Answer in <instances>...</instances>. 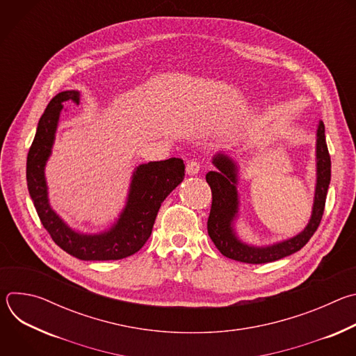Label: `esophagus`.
<instances>
[{"label":"esophagus","instance_id":"esophagus-1","mask_svg":"<svg viewBox=\"0 0 356 356\" xmlns=\"http://www.w3.org/2000/svg\"><path fill=\"white\" fill-rule=\"evenodd\" d=\"M198 172H200V163H198V162L191 161V162H188V163L186 165V173H187L188 176H194V175H197Z\"/></svg>","mask_w":356,"mask_h":356}]
</instances>
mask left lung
I'll list each match as a JSON object with an SVG mask.
<instances>
[{
	"mask_svg": "<svg viewBox=\"0 0 356 356\" xmlns=\"http://www.w3.org/2000/svg\"><path fill=\"white\" fill-rule=\"evenodd\" d=\"M216 172H209L206 180L211 187L213 204L207 222L211 241L224 257L243 264H268L279 261L300 250L317 231L323 218L327 191L331 180V159L325 142V127L320 121L316 142V166L317 180L314 204L309 224L296 236L266 246H255L241 241L235 232L234 222L239 211L238 165L225 154H217L213 158Z\"/></svg>",
	"mask_w": 356,
	"mask_h": 356,
	"instance_id": "1",
	"label": "left lung"
}]
</instances>
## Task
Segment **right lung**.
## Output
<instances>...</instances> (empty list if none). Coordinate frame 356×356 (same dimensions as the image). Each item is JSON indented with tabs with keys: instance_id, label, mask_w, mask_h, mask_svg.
Masks as SVG:
<instances>
[{
	"instance_id": "obj_1",
	"label": "right lung",
	"mask_w": 356,
	"mask_h": 356,
	"mask_svg": "<svg viewBox=\"0 0 356 356\" xmlns=\"http://www.w3.org/2000/svg\"><path fill=\"white\" fill-rule=\"evenodd\" d=\"M67 103H80L77 90L55 95L39 120L26 159L29 195L42 225L69 255L81 261L128 258L149 239L162 202L184 179V163L179 158H170L139 165L132 173L125 207L111 228L98 234L74 231L50 207L44 177V166L52 155L60 113Z\"/></svg>"
}]
</instances>
